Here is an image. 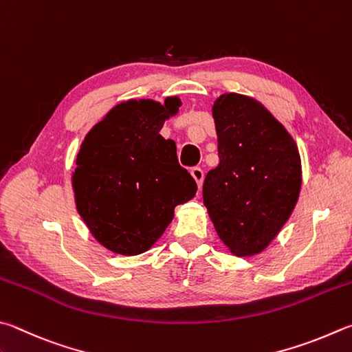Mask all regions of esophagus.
<instances>
[{
	"label": "esophagus",
	"mask_w": 352,
	"mask_h": 352,
	"mask_svg": "<svg viewBox=\"0 0 352 352\" xmlns=\"http://www.w3.org/2000/svg\"><path fill=\"white\" fill-rule=\"evenodd\" d=\"M190 174H192L194 180L197 182V186L198 189H201V184H203V178H204V172L201 168H192V170H190Z\"/></svg>",
	"instance_id": "esophagus-1"
}]
</instances>
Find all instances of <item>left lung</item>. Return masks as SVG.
Returning <instances> with one entry per match:
<instances>
[{
    "label": "left lung",
    "mask_w": 352,
    "mask_h": 352,
    "mask_svg": "<svg viewBox=\"0 0 352 352\" xmlns=\"http://www.w3.org/2000/svg\"><path fill=\"white\" fill-rule=\"evenodd\" d=\"M220 163L204 178L203 203L239 257L263 251L289 219L302 186L297 144L254 98L225 94L212 107Z\"/></svg>",
    "instance_id": "obj_1"
}]
</instances>
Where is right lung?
Listing matches in <instances>:
<instances>
[{
  "label": "right lung",
  "instance_id": "obj_1",
  "mask_svg": "<svg viewBox=\"0 0 352 352\" xmlns=\"http://www.w3.org/2000/svg\"><path fill=\"white\" fill-rule=\"evenodd\" d=\"M182 101L129 100L106 113L87 133L72 175L76 210L109 251L146 252L174 219L177 204L197 192L182 168L177 146L160 131Z\"/></svg>",
  "mask_w": 352,
  "mask_h": 352
}]
</instances>
